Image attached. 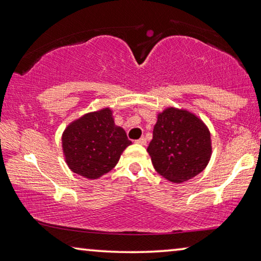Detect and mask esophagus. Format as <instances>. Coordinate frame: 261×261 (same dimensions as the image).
I'll use <instances>...</instances> for the list:
<instances>
[{
	"label": "esophagus",
	"mask_w": 261,
	"mask_h": 261,
	"mask_svg": "<svg viewBox=\"0 0 261 261\" xmlns=\"http://www.w3.org/2000/svg\"><path fill=\"white\" fill-rule=\"evenodd\" d=\"M136 143L141 144V145H145V144H147V140H145L144 137H141L140 140H137V141H136Z\"/></svg>",
	"instance_id": "1"
}]
</instances>
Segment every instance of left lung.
Wrapping results in <instances>:
<instances>
[{
  "mask_svg": "<svg viewBox=\"0 0 261 261\" xmlns=\"http://www.w3.org/2000/svg\"><path fill=\"white\" fill-rule=\"evenodd\" d=\"M147 150L160 175L182 182L199 174L209 162L210 133L194 114L171 107L159 114Z\"/></svg>",
  "mask_w": 261,
  "mask_h": 261,
  "instance_id": "left-lung-1",
  "label": "left lung"
}]
</instances>
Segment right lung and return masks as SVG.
<instances>
[{
  "mask_svg": "<svg viewBox=\"0 0 261 261\" xmlns=\"http://www.w3.org/2000/svg\"><path fill=\"white\" fill-rule=\"evenodd\" d=\"M63 151L72 172L96 179L110 172L131 142L123 128L114 125L110 109L89 113L64 131Z\"/></svg>",
  "mask_w": 261,
  "mask_h": 261,
  "instance_id": "obj_1",
  "label": "right lung"
}]
</instances>
